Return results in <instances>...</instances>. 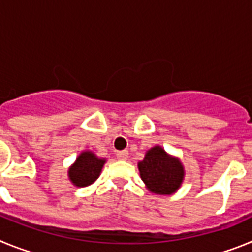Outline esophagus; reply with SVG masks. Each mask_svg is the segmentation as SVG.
<instances>
[{
  "label": "esophagus",
  "instance_id": "obj_1",
  "mask_svg": "<svg viewBox=\"0 0 252 252\" xmlns=\"http://www.w3.org/2000/svg\"><path fill=\"white\" fill-rule=\"evenodd\" d=\"M117 159L120 160H127L128 159V151L127 150H122V151H117Z\"/></svg>",
  "mask_w": 252,
  "mask_h": 252
}]
</instances>
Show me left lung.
<instances>
[{
  "instance_id": "8db88e82",
  "label": "left lung",
  "mask_w": 252,
  "mask_h": 252,
  "mask_svg": "<svg viewBox=\"0 0 252 252\" xmlns=\"http://www.w3.org/2000/svg\"><path fill=\"white\" fill-rule=\"evenodd\" d=\"M141 179L151 192L171 194L182 184L184 170L179 160L169 157L160 146L150 149L139 162Z\"/></svg>"
}]
</instances>
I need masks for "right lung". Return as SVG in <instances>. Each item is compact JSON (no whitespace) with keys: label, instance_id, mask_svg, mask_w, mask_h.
<instances>
[{"label":"right lung","instance_id":"add662e5","mask_svg":"<svg viewBox=\"0 0 252 252\" xmlns=\"http://www.w3.org/2000/svg\"><path fill=\"white\" fill-rule=\"evenodd\" d=\"M106 160L98 159L91 151H84L77 158V161L69 169V179L77 187H87L92 184L102 170Z\"/></svg>","mask_w":252,"mask_h":252}]
</instances>
